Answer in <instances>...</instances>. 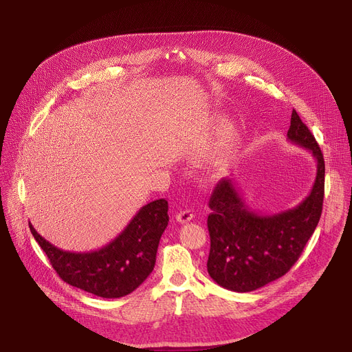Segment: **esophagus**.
Returning <instances> with one entry per match:
<instances>
[{
  "instance_id": "esophagus-1",
  "label": "esophagus",
  "mask_w": 352,
  "mask_h": 352,
  "mask_svg": "<svg viewBox=\"0 0 352 352\" xmlns=\"http://www.w3.org/2000/svg\"><path fill=\"white\" fill-rule=\"evenodd\" d=\"M175 219H177V221H179V223H188V221H190V220L193 219V212L189 210V209L182 210V212H179V213L177 214Z\"/></svg>"
}]
</instances>
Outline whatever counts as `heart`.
I'll list each match as a JSON object with an SVG mask.
<instances>
[{
	"instance_id": "obj_1",
	"label": "heart",
	"mask_w": 352,
	"mask_h": 352,
	"mask_svg": "<svg viewBox=\"0 0 352 352\" xmlns=\"http://www.w3.org/2000/svg\"><path fill=\"white\" fill-rule=\"evenodd\" d=\"M223 126L219 125L217 131H221ZM236 143H238V133L235 129H231L227 132L224 140L221 142V147H220V153H219V164H223L224 162H227L234 153L236 148ZM208 155V147L206 144L197 146V147H192L186 152V159L190 163H200L206 159Z\"/></svg>"
}]
</instances>
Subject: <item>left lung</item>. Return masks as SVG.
<instances>
[{"mask_svg":"<svg viewBox=\"0 0 352 352\" xmlns=\"http://www.w3.org/2000/svg\"><path fill=\"white\" fill-rule=\"evenodd\" d=\"M287 136L316 160L315 182L299 205L274 214L256 213L230 178H223L210 196L208 272L230 291L249 292L284 276L302 254L320 220L324 160L315 136L295 110Z\"/></svg>","mask_w":352,"mask_h":352,"instance_id":"8db88e82","label":"left lung"}]
</instances>
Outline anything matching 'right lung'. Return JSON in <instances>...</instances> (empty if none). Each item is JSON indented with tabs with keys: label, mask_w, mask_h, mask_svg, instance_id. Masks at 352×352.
Returning <instances> with one entry per match:
<instances>
[{
	"label": "right lung",
	"mask_w": 352,
	"mask_h": 352,
	"mask_svg": "<svg viewBox=\"0 0 352 352\" xmlns=\"http://www.w3.org/2000/svg\"><path fill=\"white\" fill-rule=\"evenodd\" d=\"M168 202L144 205L124 231L93 252L63 250L29 228L57 274L72 287L102 298H121L135 291L153 272L160 238L168 226Z\"/></svg>",
	"instance_id": "right-lung-1"
}]
</instances>
